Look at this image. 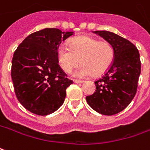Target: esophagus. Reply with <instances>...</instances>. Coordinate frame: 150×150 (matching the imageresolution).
Masks as SVG:
<instances>
[{
	"label": "esophagus",
	"instance_id": "1",
	"mask_svg": "<svg viewBox=\"0 0 150 150\" xmlns=\"http://www.w3.org/2000/svg\"><path fill=\"white\" fill-rule=\"evenodd\" d=\"M74 83H83V81H82V80H78V79H75V80H74Z\"/></svg>",
	"mask_w": 150,
	"mask_h": 150
}]
</instances>
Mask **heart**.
<instances>
[{
	"mask_svg": "<svg viewBox=\"0 0 150 150\" xmlns=\"http://www.w3.org/2000/svg\"><path fill=\"white\" fill-rule=\"evenodd\" d=\"M58 63L65 72H71L79 63L81 65L72 73V77L87 78L100 75L111 66L115 50L111 44L90 36H77L69 43V48L62 45L57 49Z\"/></svg>",
	"mask_w": 150,
	"mask_h": 150,
	"instance_id": "heart-1",
	"label": "heart"
}]
</instances>
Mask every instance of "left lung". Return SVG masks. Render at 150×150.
Masks as SVG:
<instances>
[{"mask_svg": "<svg viewBox=\"0 0 150 150\" xmlns=\"http://www.w3.org/2000/svg\"><path fill=\"white\" fill-rule=\"evenodd\" d=\"M115 50L111 66L95 81L96 92L86 97L90 107L104 115H113L123 110L136 95L141 75L140 53L132 42L108 31H94Z\"/></svg>", "mask_w": 150, "mask_h": 150, "instance_id": "obj_1", "label": "left lung"}]
</instances>
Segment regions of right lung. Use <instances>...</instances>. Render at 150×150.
<instances>
[{
  "label": "right lung",
  "mask_w": 150,
  "mask_h": 150,
  "mask_svg": "<svg viewBox=\"0 0 150 150\" xmlns=\"http://www.w3.org/2000/svg\"><path fill=\"white\" fill-rule=\"evenodd\" d=\"M73 31L45 28L24 39L13 53L11 77L18 101L33 114L48 115L62 106L72 83L60 67L57 52Z\"/></svg>",
  "instance_id": "obj_1"
}]
</instances>
